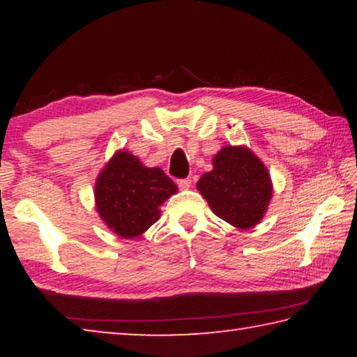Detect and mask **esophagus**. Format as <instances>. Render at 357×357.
<instances>
[{
    "instance_id": "obj_1",
    "label": "esophagus",
    "mask_w": 357,
    "mask_h": 357,
    "mask_svg": "<svg viewBox=\"0 0 357 357\" xmlns=\"http://www.w3.org/2000/svg\"><path fill=\"white\" fill-rule=\"evenodd\" d=\"M190 184H192V181H190L189 178H185V179H178V185H179V189H181V190L189 189Z\"/></svg>"
}]
</instances>
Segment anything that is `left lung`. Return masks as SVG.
<instances>
[{
    "label": "left lung",
    "instance_id": "1",
    "mask_svg": "<svg viewBox=\"0 0 357 357\" xmlns=\"http://www.w3.org/2000/svg\"><path fill=\"white\" fill-rule=\"evenodd\" d=\"M197 189L217 217L247 229L263 220L274 187L268 167L250 148L227 144L213 157V170L202 174Z\"/></svg>",
    "mask_w": 357,
    "mask_h": 357
}]
</instances>
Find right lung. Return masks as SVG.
I'll return each mask as SVG.
<instances>
[{"instance_id": "1", "label": "right lung", "mask_w": 357, "mask_h": 357, "mask_svg": "<svg viewBox=\"0 0 357 357\" xmlns=\"http://www.w3.org/2000/svg\"><path fill=\"white\" fill-rule=\"evenodd\" d=\"M178 193V185L157 167H146L128 149H118L94 184L100 220L124 239L142 236L160 219V204Z\"/></svg>"}]
</instances>
